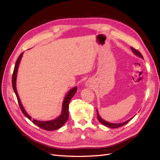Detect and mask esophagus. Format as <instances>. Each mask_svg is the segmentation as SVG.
<instances>
[{"instance_id":"esophagus-1","label":"esophagus","mask_w":160,"mask_h":160,"mask_svg":"<svg viewBox=\"0 0 160 160\" xmlns=\"http://www.w3.org/2000/svg\"><path fill=\"white\" fill-rule=\"evenodd\" d=\"M86 86H90V83H89V82H87V83H86Z\"/></svg>"}]
</instances>
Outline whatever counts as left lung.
<instances>
[{
    "instance_id": "left-lung-1",
    "label": "left lung",
    "mask_w": 160,
    "mask_h": 160,
    "mask_svg": "<svg viewBox=\"0 0 160 160\" xmlns=\"http://www.w3.org/2000/svg\"><path fill=\"white\" fill-rule=\"evenodd\" d=\"M131 49H132L133 52L134 53V54H135V55H137V56H138V57H141V58H143V56H142V55L141 54V53H140V52H139V51H138L137 49H134V48H133V47H131ZM97 115H98V119L99 120V122L101 123H102L103 125H104L105 126H107V127H108V128H118L122 127V126H123V125H124L126 124L127 123H128V122H129V121H130L131 119H132L134 117V116H133V117L132 118H131V119H129V120L126 121V122H123V123H109V122H106V121L103 120L102 118H101L100 117V116H99V115L98 109H97Z\"/></svg>"
}]
</instances>
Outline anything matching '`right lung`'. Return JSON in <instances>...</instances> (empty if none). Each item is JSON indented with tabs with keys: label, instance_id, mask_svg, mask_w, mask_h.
Segmentation results:
<instances>
[{
	"label": "right lung",
	"instance_id": "add662e5",
	"mask_svg": "<svg viewBox=\"0 0 160 160\" xmlns=\"http://www.w3.org/2000/svg\"><path fill=\"white\" fill-rule=\"evenodd\" d=\"M22 54H23V52H22L21 54L18 57V59L16 61L15 66H14V69L13 74H12V88H13L14 93H15V94H16L19 107H20L22 113L25 115L28 119L31 120L34 124L37 125V126L41 128V129H45L47 131H52V130H56V129H59L67 122V120H68V119H69V102H70L71 98L74 96V95L77 92V87H75V88H72L68 92V93L67 94V95L65 96L63 102H62L61 114L57 118H56L55 119L51 120V121H46V122H42V121H37V120H35L34 119H32L31 116L26 112V111L25 110V109H24L23 106L21 102V100H20V99H19V97H18L17 88H16V79H17L18 67L19 63H20V61H21V59L22 58Z\"/></svg>",
	"mask_w": 160,
	"mask_h": 160
}]
</instances>
